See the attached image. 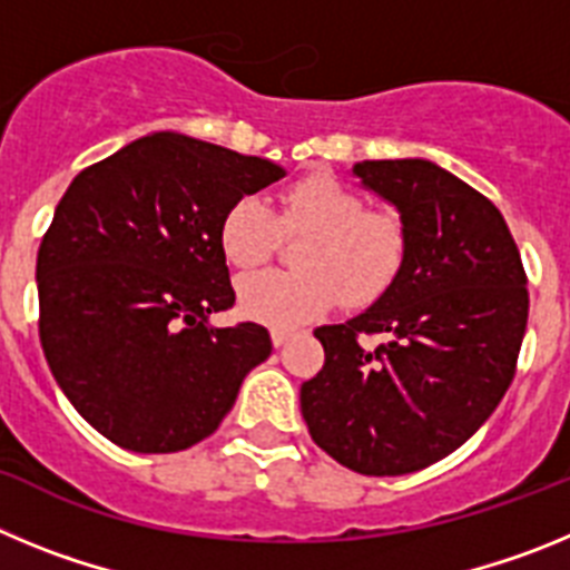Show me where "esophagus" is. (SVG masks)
<instances>
[{"label":"esophagus","instance_id":"1","mask_svg":"<svg viewBox=\"0 0 570 570\" xmlns=\"http://www.w3.org/2000/svg\"><path fill=\"white\" fill-rule=\"evenodd\" d=\"M291 336H294V331H288V328H274V331H271V340H274L276 347L285 345V342H288Z\"/></svg>","mask_w":570,"mask_h":570}]
</instances>
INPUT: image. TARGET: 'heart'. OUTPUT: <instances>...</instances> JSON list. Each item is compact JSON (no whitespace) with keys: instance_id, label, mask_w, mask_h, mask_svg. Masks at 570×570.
<instances>
[{"instance_id":"heart-1","label":"heart","mask_w":570,"mask_h":570,"mask_svg":"<svg viewBox=\"0 0 570 570\" xmlns=\"http://www.w3.org/2000/svg\"><path fill=\"white\" fill-rule=\"evenodd\" d=\"M282 236H308L296 248L294 274L248 276L239 285V305L274 328H296L331 311L367 308L387 294L405 268L407 228L394 210H371L356 190L334 176H302L279 190L274 210L242 196L225 210L219 245L239 271L268 265Z\"/></svg>"}]
</instances>
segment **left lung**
Segmentation results:
<instances>
[{
    "instance_id": "8db88e82",
    "label": "left lung",
    "mask_w": 570,
    "mask_h": 570,
    "mask_svg": "<svg viewBox=\"0 0 570 570\" xmlns=\"http://www.w3.org/2000/svg\"><path fill=\"white\" fill-rule=\"evenodd\" d=\"M407 228L405 268L345 325L314 331L325 365L302 382L311 440L365 476L422 471L471 440L517 374L528 325L520 248L497 205L425 159L354 168ZM385 333L374 352L360 335Z\"/></svg>"
}]
</instances>
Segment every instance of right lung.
Instances as JSON below:
<instances>
[{
	"instance_id": "1",
	"label": "right lung",
	"mask_w": 570,
	"mask_h": 570,
	"mask_svg": "<svg viewBox=\"0 0 570 570\" xmlns=\"http://www.w3.org/2000/svg\"><path fill=\"white\" fill-rule=\"evenodd\" d=\"M279 165L179 134L142 136L90 165L59 199L37 256L39 340L70 405L136 454H176L219 428L271 356L234 308L219 225Z\"/></svg>"
}]
</instances>
